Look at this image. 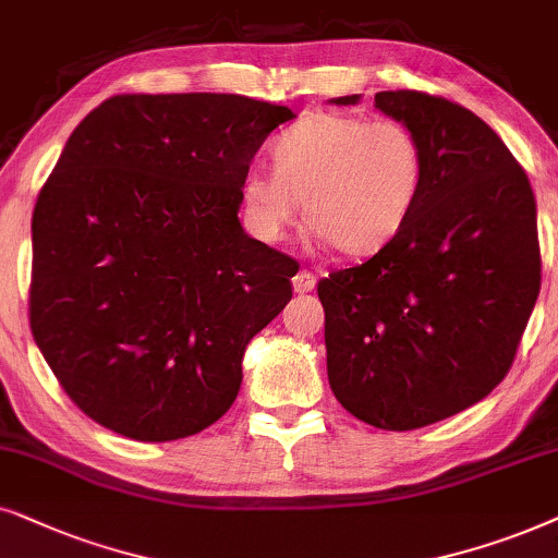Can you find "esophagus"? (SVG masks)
<instances>
[{
	"label": "esophagus",
	"instance_id": "obj_1",
	"mask_svg": "<svg viewBox=\"0 0 558 558\" xmlns=\"http://www.w3.org/2000/svg\"><path fill=\"white\" fill-rule=\"evenodd\" d=\"M314 286H316V275H314V272H308V270L295 272V278H293V291H295V293H308V291H314Z\"/></svg>",
	"mask_w": 558,
	"mask_h": 558
}]
</instances>
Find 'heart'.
<instances>
[{
    "mask_svg": "<svg viewBox=\"0 0 558 558\" xmlns=\"http://www.w3.org/2000/svg\"><path fill=\"white\" fill-rule=\"evenodd\" d=\"M426 181L421 140L396 119L311 114L272 145V173L240 183L244 221L263 242H280L299 219L344 257H369L396 240Z\"/></svg>",
    "mask_w": 558,
    "mask_h": 558,
    "instance_id": "heart-1",
    "label": "heart"
}]
</instances>
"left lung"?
Masks as SVG:
<instances>
[{
    "label": "left lung",
    "mask_w": 558,
    "mask_h": 558,
    "mask_svg": "<svg viewBox=\"0 0 558 558\" xmlns=\"http://www.w3.org/2000/svg\"><path fill=\"white\" fill-rule=\"evenodd\" d=\"M375 109L421 140L426 181L388 247L318 280L326 373L354 418L413 430L480 403L508 375L541 291L536 198L470 109L421 92H380Z\"/></svg>",
    "instance_id": "1"
}]
</instances>
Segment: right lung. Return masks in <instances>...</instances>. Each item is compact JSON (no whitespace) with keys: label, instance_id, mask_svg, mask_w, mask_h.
<instances>
[{"label":"right lung","instance_id":"1","mask_svg":"<svg viewBox=\"0 0 558 558\" xmlns=\"http://www.w3.org/2000/svg\"><path fill=\"white\" fill-rule=\"evenodd\" d=\"M293 117L236 94H122L73 130L33 214L29 329L88 418L175 441L232 408L295 275L242 229L240 183Z\"/></svg>","mask_w":558,"mask_h":558}]
</instances>
